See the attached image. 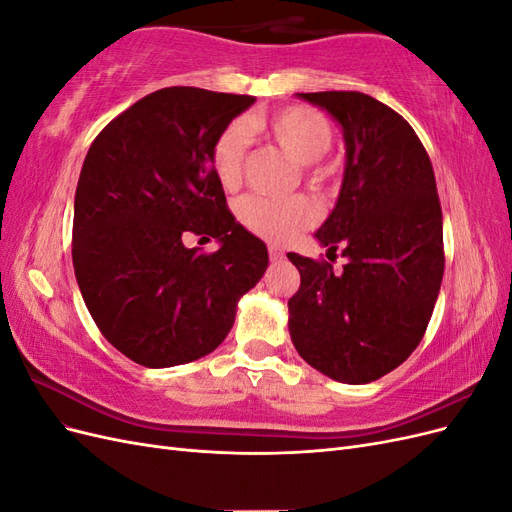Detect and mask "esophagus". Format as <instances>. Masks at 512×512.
<instances>
[{
	"instance_id": "1",
	"label": "esophagus",
	"mask_w": 512,
	"mask_h": 512,
	"mask_svg": "<svg viewBox=\"0 0 512 512\" xmlns=\"http://www.w3.org/2000/svg\"><path fill=\"white\" fill-rule=\"evenodd\" d=\"M269 258H271L273 262H282V260H284V252H282L277 245H269Z\"/></svg>"
}]
</instances>
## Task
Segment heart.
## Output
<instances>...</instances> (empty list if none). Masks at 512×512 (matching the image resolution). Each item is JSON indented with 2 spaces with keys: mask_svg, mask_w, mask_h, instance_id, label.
I'll return each mask as SVG.
<instances>
[{
  "mask_svg": "<svg viewBox=\"0 0 512 512\" xmlns=\"http://www.w3.org/2000/svg\"><path fill=\"white\" fill-rule=\"evenodd\" d=\"M265 134L286 156L303 166L309 185L322 190L331 179V170L318 160L327 156L333 143L331 123L305 106H288L271 115H252L247 123H230L215 138L211 166L220 185L235 190L243 177L245 151L250 134ZM241 222L269 241H290L316 222V209L305 196L265 198L250 196L239 207Z\"/></svg>",
  "mask_w": 512,
  "mask_h": 512,
  "instance_id": "1",
  "label": "heart"
}]
</instances>
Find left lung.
I'll list each match as a JSON object with an SVG mask.
<instances>
[{"label": "left lung", "instance_id": "left-lung-1", "mask_svg": "<svg viewBox=\"0 0 512 512\" xmlns=\"http://www.w3.org/2000/svg\"><path fill=\"white\" fill-rule=\"evenodd\" d=\"M297 98L342 128V190L316 239L346 265L290 252L301 286L288 301V331L303 361L344 384H367L421 344L442 275V209L423 143L393 108L361 91Z\"/></svg>", "mask_w": 512, "mask_h": 512}]
</instances>
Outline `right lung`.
Masks as SVG:
<instances>
[{
  "instance_id": "1",
  "label": "right lung",
  "mask_w": 512,
  "mask_h": 512,
  "mask_svg": "<svg viewBox=\"0 0 512 512\" xmlns=\"http://www.w3.org/2000/svg\"><path fill=\"white\" fill-rule=\"evenodd\" d=\"M256 98L166 87L132 104L91 143L74 196L72 262L102 335L134 363L200 359L235 324L269 267L267 245L226 207L211 149ZM194 231L218 253L185 248Z\"/></svg>"
}]
</instances>
